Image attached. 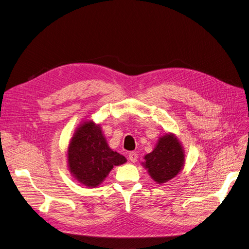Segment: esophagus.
Returning <instances> with one entry per match:
<instances>
[{"mask_svg": "<svg viewBox=\"0 0 249 249\" xmlns=\"http://www.w3.org/2000/svg\"><path fill=\"white\" fill-rule=\"evenodd\" d=\"M128 158H129V160L131 161V162H136L137 159H138V154L135 151H131V152L129 153Z\"/></svg>", "mask_w": 249, "mask_h": 249, "instance_id": "1", "label": "esophagus"}]
</instances>
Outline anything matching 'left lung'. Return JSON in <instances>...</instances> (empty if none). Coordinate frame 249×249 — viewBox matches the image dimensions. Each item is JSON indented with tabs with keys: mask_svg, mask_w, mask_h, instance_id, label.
Segmentation results:
<instances>
[{
	"mask_svg": "<svg viewBox=\"0 0 249 249\" xmlns=\"http://www.w3.org/2000/svg\"><path fill=\"white\" fill-rule=\"evenodd\" d=\"M186 162V152L178 138L174 133L160 136L155 147L144 156L141 164L149 174L150 178L161 185L176 178Z\"/></svg>",
	"mask_w": 249,
	"mask_h": 249,
	"instance_id": "1",
	"label": "left lung"
}]
</instances>
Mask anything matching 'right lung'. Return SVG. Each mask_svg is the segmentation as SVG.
<instances>
[{"label": "right lung", "mask_w": 249, "mask_h": 249, "mask_svg": "<svg viewBox=\"0 0 249 249\" xmlns=\"http://www.w3.org/2000/svg\"><path fill=\"white\" fill-rule=\"evenodd\" d=\"M71 175L87 188H97L114 166L127 161L125 156L113 151L107 143L100 124L85 120L70 140L67 151Z\"/></svg>", "instance_id": "obj_1"}]
</instances>
